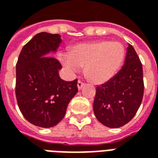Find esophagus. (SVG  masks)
<instances>
[{"label": "esophagus", "instance_id": "obj_1", "mask_svg": "<svg viewBox=\"0 0 158 158\" xmlns=\"http://www.w3.org/2000/svg\"><path fill=\"white\" fill-rule=\"evenodd\" d=\"M85 85V83L82 82L81 80H79V81H78V85H78V89H79V90H80V89H82L83 86Z\"/></svg>", "mask_w": 158, "mask_h": 158}]
</instances>
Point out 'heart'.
<instances>
[{"label": "heart", "mask_w": 158, "mask_h": 158, "mask_svg": "<svg viewBox=\"0 0 158 158\" xmlns=\"http://www.w3.org/2000/svg\"><path fill=\"white\" fill-rule=\"evenodd\" d=\"M125 56L123 45L117 41L96 40L73 46L69 54L60 58L70 72L85 67L86 78L94 84H103L115 75Z\"/></svg>", "instance_id": "1"}]
</instances>
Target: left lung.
Listing matches in <instances>:
<instances>
[{
	"label": "left lung",
	"mask_w": 158,
	"mask_h": 158,
	"mask_svg": "<svg viewBox=\"0 0 158 158\" xmlns=\"http://www.w3.org/2000/svg\"><path fill=\"white\" fill-rule=\"evenodd\" d=\"M143 95L142 64L135 50L129 45L124 66L110 80L96 87L94 113L106 127H122L135 117Z\"/></svg>",
	"instance_id": "1"
}]
</instances>
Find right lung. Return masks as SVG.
<instances>
[{
  "instance_id": "right-lung-1",
  "label": "right lung",
  "mask_w": 158,
  "mask_h": 158,
  "mask_svg": "<svg viewBox=\"0 0 158 158\" xmlns=\"http://www.w3.org/2000/svg\"><path fill=\"white\" fill-rule=\"evenodd\" d=\"M61 41L57 34H37L23 47L16 64L15 92L19 109L26 120L42 128L56 125L78 92V80L61 79V62L48 56Z\"/></svg>"
}]
</instances>
